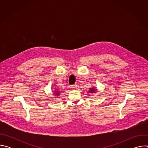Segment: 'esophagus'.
<instances>
[{"label":"esophagus","mask_w":148,"mask_h":148,"mask_svg":"<svg viewBox=\"0 0 148 148\" xmlns=\"http://www.w3.org/2000/svg\"><path fill=\"white\" fill-rule=\"evenodd\" d=\"M77 84H74V85H72L71 86V88H73V89H76L77 88Z\"/></svg>","instance_id":"34e87169"}]
</instances>
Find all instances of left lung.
<instances>
[{
  "label": "left lung",
  "instance_id": "obj_1",
  "mask_svg": "<svg viewBox=\"0 0 148 148\" xmlns=\"http://www.w3.org/2000/svg\"><path fill=\"white\" fill-rule=\"evenodd\" d=\"M90 92L91 93H94L95 92H96V90H94V88H91V90H90Z\"/></svg>",
  "mask_w": 148,
  "mask_h": 148
}]
</instances>
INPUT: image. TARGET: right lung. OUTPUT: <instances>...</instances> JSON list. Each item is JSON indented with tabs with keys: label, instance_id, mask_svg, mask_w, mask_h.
I'll return each instance as SVG.
<instances>
[{
	"label": "right lung",
	"instance_id": "add662e5",
	"mask_svg": "<svg viewBox=\"0 0 148 148\" xmlns=\"http://www.w3.org/2000/svg\"><path fill=\"white\" fill-rule=\"evenodd\" d=\"M60 94V92H59L58 91H56V93H55V95H59Z\"/></svg>",
	"mask_w": 148,
	"mask_h": 148
}]
</instances>
